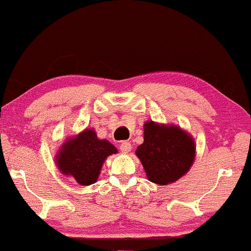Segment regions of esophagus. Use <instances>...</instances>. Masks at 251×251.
Returning <instances> with one entry per match:
<instances>
[{"label":"esophagus","mask_w":251,"mask_h":251,"mask_svg":"<svg viewBox=\"0 0 251 251\" xmlns=\"http://www.w3.org/2000/svg\"><path fill=\"white\" fill-rule=\"evenodd\" d=\"M131 149H132L131 143H128V142H123V143H121V144H120V151H121V152L127 153V152H130Z\"/></svg>","instance_id":"obj_1"}]
</instances>
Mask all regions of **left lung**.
<instances>
[{
    "label": "left lung",
    "mask_w": 251,
    "mask_h": 251,
    "mask_svg": "<svg viewBox=\"0 0 251 251\" xmlns=\"http://www.w3.org/2000/svg\"><path fill=\"white\" fill-rule=\"evenodd\" d=\"M151 182H175L191 168L195 156L194 140L176 126L158 125L148 121L144 125V143L136 150Z\"/></svg>",
    "instance_id": "8db88e82"
}]
</instances>
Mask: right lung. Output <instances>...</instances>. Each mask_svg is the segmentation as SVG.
I'll list each match as a JSON object with an SVG mask.
<instances>
[{
  "label": "right lung",
  "instance_id": "1",
  "mask_svg": "<svg viewBox=\"0 0 251 251\" xmlns=\"http://www.w3.org/2000/svg\"><path fill=\"white\" fill-rule=\"evenodd\" d=\"M118 150L108 140L99 139L93 130H85L76 138L68 140L57 156V166L82 186L98 180L104 159Z\"/></svg>",
  "mask_w": 251,
  "mask_h": 251
}]
</instances>
